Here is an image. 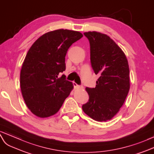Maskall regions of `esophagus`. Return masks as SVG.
I'll list each match as a JSON object with an SVG mask.
<instances>
[{"label":"esophagus","instance_id":"obj_1","mask_svg":"<svg viewBox=\"0 0 154 154\" xmlns=\"http://www.w3.org/2000/svg\"><path fill=\"white\" fill-rule=\"evenodd\" d=\"M73 86H74V88H82V86H79L75 82H73Z\"/></svg>","mask_w":154,"mask_h":154}]
</instances>
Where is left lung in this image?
<instances>
[{
    "mask_svg": "<svg viewBox=\"0 0 154 154\" xmlns=\"http://www.w3.org/2000/svg\"><path fill=\"white\" fill-rule=\"evenodd\" d=\"M90 46V62L100 75L95 88L86 87L89 96L82 105L85 113L94 120L112 119L123 105L129 90V69L124 53L107 35L84 33Z\"/></svg>",
    "mask_w": 154,
    "mask_h": 154,
    "instance_id": "8db88e82",
    "label": "left lung"
}]
</instances>
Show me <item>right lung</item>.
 <instances>
[{"label":"right lung","mask_w":154,"mask_h":154,"mask_svg":"<svg viewBox=\"0 0 154 154\" xmlns=\"http://www.w3.org/2000/svg\"><path fill=\"white\" fill-rule=\"evenodd\" d=\"M77 31L59 29L39 37L27 53L20 74L22 95L34 115L46 118L60 109L73 86L60 73L66 69L65 57L69 47L81 39Z\"/></svg>","instance_id":"1"}]
</instances>
